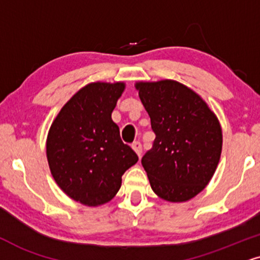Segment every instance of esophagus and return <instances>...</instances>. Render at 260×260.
I'll list each match as a JSON object with an SVG mask.
<instances>
[{
	"label": "esophagus",
	"mask_w": 260,
	"mask_h": 260,
	"mask_svg": "<svg viewBox=\"0 0 260 260\" xmlns=\"http://www.w3.org/2000/svg\"><path fill=\"white\" fill-rule=\"evenodd\" d=\"M131 147H133V149L135 150L136 154L141 156V153H142V145H141L140 141H136V142H134L133 145H131Z\"/></svg>",
	"instance_id": "34e87169"
}]
</instances>
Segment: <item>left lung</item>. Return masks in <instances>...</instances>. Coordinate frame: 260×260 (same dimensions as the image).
Instances as JSON below:
<instances>
[{
    "instance_id": "8db88e82",
    "label": "left lung",
    "mask_w": 260,
    "mask_h": 260,
    "mask_svg": "<svg viewBox=\"0 0 260 260\" xmlns=\"http://www.w3.org/2000/svg\"><path fill=\"white\" fill-rule=\"evenodd\" d=\"M139 96L155 134L142 166L159 198L183 203L211 181L222 153V127L197 92L164 79L139 82Z\"/></svg>"
}]
</instances>
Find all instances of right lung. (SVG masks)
Here are the masks:
<instances>
[{"label":"right lung","instance_id":"obj_1","mask_svg":"<svg viewBox=\"0 0 260 260\" xmlns=\"http://www.w3.org/2000/svg\"><path fill=\"white\" fill-rule=\"evenodd\" d=\"M124 89L123 82L85 85L66 102L48 133L47 159L56 184L86 206L112 200L121 176L139 160L112 120Z\"/></svg>","mask_w":260,"mask_h":260}]
</instances>
